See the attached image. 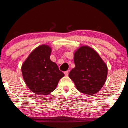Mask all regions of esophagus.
<instances>
[{
    "label": "esophagus",
    "mask_w": 128,
    "mask_h": 128,
    "mask_svg": "<svg viewBox=\"0 0 128 128\" xmlns=\"http://www.w3.org/2000/svg\"><path fill=\"white\" fill-rule=\"evenodd\" d=\"M68 74H69V72L68 70H66V72H64V74H65V76H68Z\"/></svg>",
    "instance_id": "34e87169"
}]
</instances>
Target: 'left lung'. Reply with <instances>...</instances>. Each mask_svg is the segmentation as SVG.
I'll use <instances>...</instances> for the list:
<instances>
[{"instance_id":"left-lung-1","label":"left lung","mask_w":128,"mask_h":128,"mask_svg":"<svg viewBox=\"0 0 128 128\" xmlns=\"http://www.w3.org/2000/svg\"><path fill=\"white\" fill-rule=\"evenodd\" d=\"M75 67L69 77L80 92L96 94L104 85L108 68L97 52L88 46L80 47L74 53Z\"/></svg>"}]
</instances>
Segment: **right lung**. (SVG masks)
Wrapping results in <instances>:
<instances>
[{
  "instance_id": "add662e5",
  "label": "right lung",
  "mask_w": 128,
  "mask_h": 128,
  "mask_svg": "<svg viewBox=\"0 0 128 128\" xmlns=\"http://www.w3.org/2000/svg\"><path fill=\"white\" fill-rule=\"evenodd\" d=\"M51 51L48 45H40L29 54L21 66L26 85L36 94H50L64 76L57 64L50 60Z\"/></svg>"
}]
</instances>
